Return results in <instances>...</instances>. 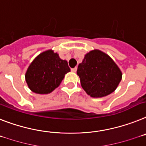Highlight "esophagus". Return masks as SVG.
<instances>
[{"mask_svg":"<svg viewBox=\"0 0 146 146\" xmlns=\"http://www.w3.org/2000/svg\"><path fill=\"white\" fill-rule=\"evenodd\" d=\"M76 70H77L76 67H73V68H71V71H72V72H74V73H75V72H76Z\"/></svg>","mask_w":146,"mask_h":146,"instance_id":"1","label":"esophagus"}]
</instances>
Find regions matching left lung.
Listing matches in <instances>:
<instances>
[{"label": "left lung", "instance_id": "left-lung-1", "mask_svg": "<svg viewBox=\"0 0 146 146\" xmlns=\"http://www.w3.org/2000/svg\"><path fill=\"white\" fill-rule=\"evenodd\" d=\"M81 85L91 97L101 98L114 91L122 77V71L105 52L94 50L88 52L78 66Z\"/></svg>", "mask_w": 146, "mask_h": 146}]
</instances>
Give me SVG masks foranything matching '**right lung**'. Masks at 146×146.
<instances>
[{
  "label": "right lung",
  "mask_w": 146,
  "mask_h": 146,
  "mask_svg": "<svg viewBox=\"0 0 146 146\" xmlns=\"http://www.w3.org/2000/svg\"><path fill=\"white\" fill-rule=\"evenodd\" d=\"M70 71L66 60L60 58L52 50L36 56L26 72L28 87L35 94H47L58 88L66 73Z\"/></svg>",
  "instance_id": "right-lung-1"
}]
</instances>
